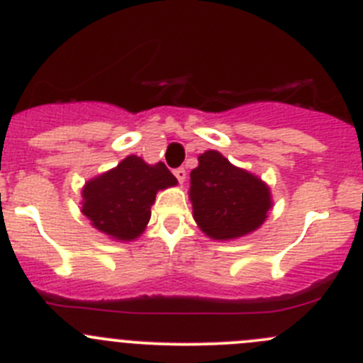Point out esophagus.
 Listing matches in <instances>:
<instances>
[{"label": "esophagus", "mask_w": 363, "mask_h": 363, "mask_svg": "<svg viewBox=\"0 0 363 363\" xmlns=\"http://www.w3.org/2000/svg\"><path fill=\"white\" fill-rule=\"evenodd\" d=\"M174 175L177 177V181L181 182V184L186 181V170H184V168H177V170H174Z\"/></svg>", "instance_id": "1"}]
</instances>
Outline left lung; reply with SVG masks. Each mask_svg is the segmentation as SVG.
<instances>
[{"label": "left lung", "mask_w": 363, "mask_h": 363, "mask_svg": "<svg viewBox=\"0 0 363 363\" xmlns=\"http://www.w3.org/2000/svg\"><path fill=\"white\" fill-rule=\"evenodd\" d=\"M189 177L193 216L209 238H240L265 222L272 206L269 188L216 150L204 152Z\"/></svg>", "instance_id": "8db88e82"}]
</instances>
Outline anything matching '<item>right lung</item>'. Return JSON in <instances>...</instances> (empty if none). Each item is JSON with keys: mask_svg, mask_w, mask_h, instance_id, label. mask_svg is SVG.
Listing matches in <instances>:
<instances>
[{"mask_svg": "<svg viewBox=\"0 0 363 363\" xmlns=\"http://www.w3.org/2000/svg\"><path fill=\"white\" fill-rule=\"evenodd\" d=\"M177 184L162 162L150 166L128 155L116 168L84 186L82 213L98 231L116 240H134L150 220L155 193Z\"/></svg>", "mask_w": 363, "mask_h": 363, "instance_id": "add662e5", "label": "right lung"}]
</instances>
